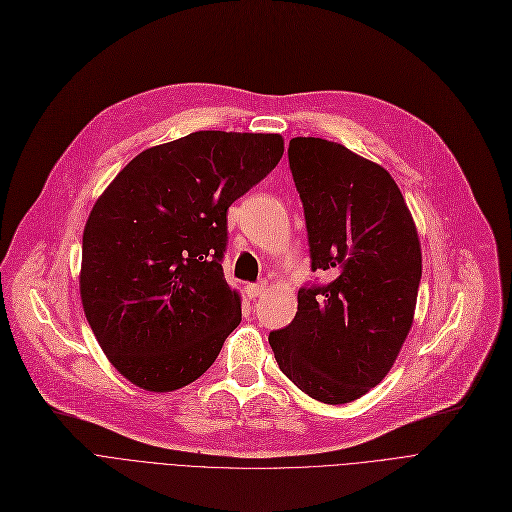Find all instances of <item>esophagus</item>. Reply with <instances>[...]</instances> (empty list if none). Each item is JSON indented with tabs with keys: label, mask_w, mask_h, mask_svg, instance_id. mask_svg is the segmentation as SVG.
Wrapping results in <instances>:
<instances>
[{
	"label": "esophagus",
	"mask_w": 512,
	"mask_h": 512,
	"mask_svg": "<svg viewBox=\"0 0 512 512\" xmlns=\"http://www.w3.org/2000/svg\"><path fill=\"white\" fill-rule=\"evenodd\" d=\"M245 292H247L249 299L261 297V294L265 292V280H261V282H257V284H247V286H245Z\"/></svg>",
	"instance_id": "obj_1"
}]
</instances>
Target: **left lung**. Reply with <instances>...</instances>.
Segmentation results:
<instances>
[{
	"mask_svg": "<svg viewBox=\"0 0 512 512\" xmlns=\"http://www.w3.org/2000/svg\"><path fill=\"white\" fill-rule=\"evenodd\" d=\"M311 270L332 282L299 290L290 326L270 332L282 373L326 405L378 386L405 342L421 282V247L394 178L344 145L297 137L288 145Z\"/></svg>",
	"mask_w": 512,
	"mask_h": 512,
	"instance_id": "obj_1",
	"label": "left lung"
}]
</instances>
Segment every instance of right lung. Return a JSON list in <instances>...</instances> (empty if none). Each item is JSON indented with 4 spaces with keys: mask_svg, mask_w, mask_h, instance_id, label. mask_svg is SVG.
Here are the masks:
<instances>
[{
    "mask_svg": "<svg viewBox=\"0 0 512 512\" xmlns=\"http://www.w3.org/2000/svg\"><path fill=\"white\" fill-rule=\"evenodd\" d=\"M282 153L280 134L199 130L139 153L97 199L80 297L126 380L172 392L218 359L240 324V297L222 270L228 207Z\"/></svg>",
    "mask_w": 512,
    "mask_h": 512,
    "instance_id": "1",
    "label": "right lung"
}]
</instances>
